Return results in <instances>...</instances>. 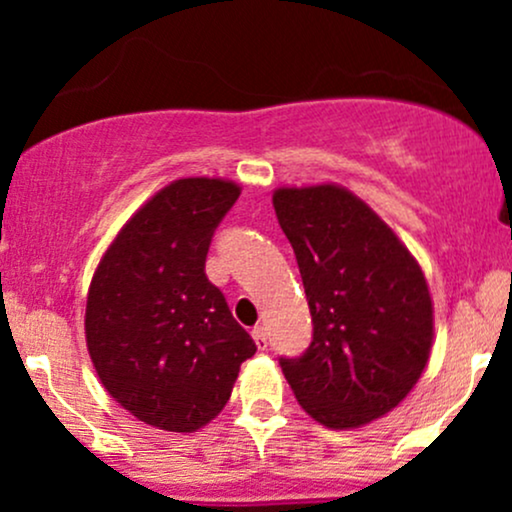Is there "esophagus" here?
<instances>
[{
	"label": "esophagus",
	"mask_w": 512,
	"mask_h": 512,
	"mask_svg": "<svg viewBox=\"0 0 512 512\" xmlns=\"http://www.w3.org/2000/svg\"><path fill=\"white\" fill-rule=\"evenodd\" d=\"M252 339H255V344H257V349H267V330H264L262 325H257L255 330H252Z\"/></svg>",
	"instance_id": "obj_1"
}]
</instances>
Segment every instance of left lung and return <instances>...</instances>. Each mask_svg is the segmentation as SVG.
I'll return each instance as SVG.
<instances>
[{"label": "left lung", "mask_w": 512, "mask_h": 512, "mask_svg": "<svg viewBox=\"0 0 512 512\" xmlns=\"http://www.w3.org/2000/svg\"><path fill=\"white\" fill-rule=\"evenodd\" d=\"M274 211L301 269L313 342L279 358L298 404L344 431L392 411L424 373L433 301L407 245L342 185L274 190Z\"/></svg>", "instance_id": "obj_1"}]
</instances>
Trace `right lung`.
Listing matches in <instances>:
<instances>
[{"instance_id": "add662e5", "label": "right lung", "mask_w": 512, "mask_h": 512, "mask_svg": "<svg viewBox=\"0 0 512 512\" xmlns=\"http://www.w3.org/2000/svg\"><path fill=\"white\" fill-rule=\"evenodd\" d=\"M240 187L180 178L120 228L86 298V346L108 395L144 424L192 433L221 414L257 351L204 262Z\"/></svg>"}]
</instances>
